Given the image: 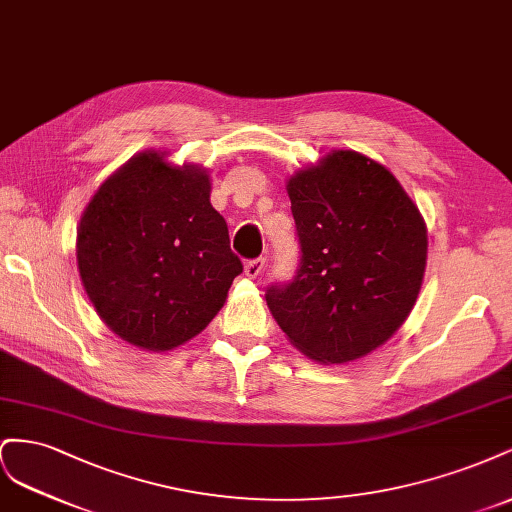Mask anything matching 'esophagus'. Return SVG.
I'll return each instance as SVG.
<instances>
[{"instance_id":"1","label":"esophagus","mask_w":512,"mask_h":512,"mask_svg":"<svg viewBox=\"0 0 512 512\" xmlns=\"http://www.w3.org/2000/svg\"><path fill=\"white\" fill-rule=\"evenodd\" d=\"M266 268V259L264 257H255V259H248L244 264V274L248 279H257V276L264 272Z\"/></svg>"}]
</instances>
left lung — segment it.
<instances>
[{
    "mask_svg": "<svg viewBox=\"0 0 512 512\" xmlns=\"http://www.w3.org/2000/svg\"><path fill=\"white\" fill-rule=\"evenodd\" d=\"M298 270L266 289L272 317L302 354L356 360L410 315L427 264V229L397 178L352 150L287 184Z\"/></svg>",
    "mask_w": 512,
    "mask_h": 512,
    "instance_id": "obj_1",
    "label": "left lung"
}]
</instances>
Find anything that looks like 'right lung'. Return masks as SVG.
I'll return each mask as SVG.
<instances>
[{"label": "right lung", "instance_id": "1", "mask_svg": "<svg viewBox=\"0 0 512 512\" xmlns=\"http://www.w3.org/2000/svg\"><path fill=\"white\" fill-rule=\"evenodd\" d=\"M83 287L124 341L167 352L193 339L225 304L242 272L210 178L143 152L115 171L77 231Z\"/></svg>", "mask_w": 512, "mask_h": 512}]
</instances>
